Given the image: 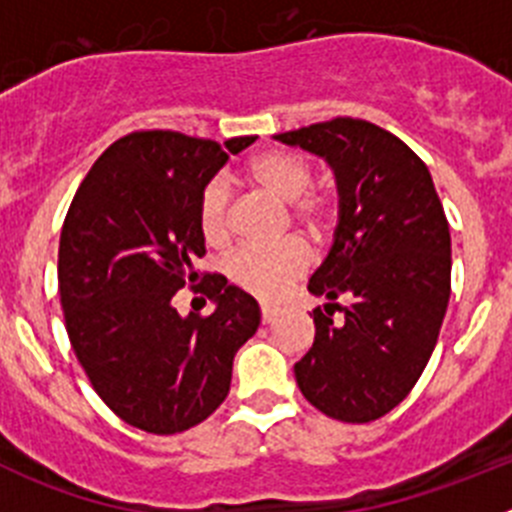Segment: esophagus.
<instances>
[{
    "label": "esophagus",
    "instance_id": "esophagus-1",
    "mask_svg": "<svg viewBox=\"0 0 512 512\" xmlns=\"http://www.w3.org/2000/svg\"><path fill=\"white\" fill-rule=\"evenodd\" d=\"M274 318H277V310H274V307H261V323H271Z\"/></svg>",
    "mask_w": 512,
    "mask_h": 512
}]
</instances>
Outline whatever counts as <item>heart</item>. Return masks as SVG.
<instances>
[{"instance_id":"1","label":"heart","mask_w":512,"mask_h":512,"mask_svg":"<svg viewBox=\"0 0 512 512\" xmlns=\"http://www.w3.org/2000/svg\"><path fill=\"white\" fill-rule=\"evenodd\" d=\"M248 182L277 200L287 202L289 220L312 238L325 241L336 225V197L328 189H312L315 169L310 158L284 148H271L253 156L246 166ZM197 228L207 246H225L230 238V189L223 179H210L197 200ZM310 251L300 238H287L274 246H246L225 259V274L235 287L259 300H277L295 279L305 274Z\"/></svg>"}]
</instances>
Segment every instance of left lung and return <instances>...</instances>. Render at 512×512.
Here are the masks:
<instances>
[{
  "instance_id": "obj_1",
  "label": "left lung",
  "mask_w": 512,
  "mask_h": 512,
  "mask_svg": "<svg viewBox=\"0 0 512 512\" xmlns=\"http://www.w3.org/2000/svg\"><path fill=\"white\" fill-rule=\"evenodd\" d=\"M277 140L323 156L341 197L336 241L307 284L328 305L312 310L297 387L328 418L372 423L410 395L436 348L451 295L449 220L428 166L374 122L333 117Z\"/></svg>"
}]
</instances>
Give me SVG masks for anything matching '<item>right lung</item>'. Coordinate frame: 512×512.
Wrapping results in <instances>:
<instances>
[{
  "mask_svg": "<svg viewBox=\"0 0 512 512\" xmlns=\"http://www.w3.org/2000/svg\"><path fill=\"white\" fill-rule=\"evenodd\" d=\"M253 140L135 130L94 161L66 212L58 295L71 348L104 405L140 431L171 436L210 418L259 328L251 295L194 269L202 187ZM187 283L216 302L210 316L175 312Z\"/></svg>",
  "mask_w": 512,
  "mask_h": 512,
  "instance_id": "right-lung-1",
  "label": "right lung"
}]
</instances>
